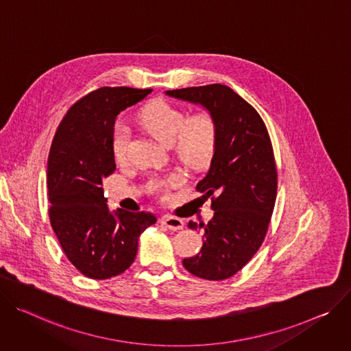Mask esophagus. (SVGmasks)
<instances>
[{
    "mask_svg": "<svg viewBox=\"0 0 351 351\" xmlns=\"http://www.w3.org/2000/svg\"><path fill=\"white\" fill-rule=\"evenodd\" d=\"M162 223L169 228V230H173V231H177V230H182L184 227V221L178 217H174V216H170V215H166L162 217Z\"/></svg>",
    "mask_w": 351,
    "mask_h": 351,
    "instance_id": "esophagus-1",
    "label": "esophagus"
}]
</instances>
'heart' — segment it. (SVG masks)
Segmentation results:
<instances>
[{"label": "heart", "instance_id": "b5f03b06", "mask_svg": "<svg viewBox=\"0 0 351 351\" xmlns=\"http://www.w3.org/2000/svg\"><path fill=\"white\" fill-rule=\"evenodd\" d=\"M142 127L159 142L171 145L176 141V150L180 159L192 167L205 166L215 152L217 128L209 112H197L186 119V114L177 106L158 99L147 103L139 112ZM130 142V127L119 120L111 132V147L117 162H123L127 156ZM177 181L171 177L167 181L154 182V191H162Z\"/></svg>", "mask_w": 351, "mask_h": 351}]
</instances>
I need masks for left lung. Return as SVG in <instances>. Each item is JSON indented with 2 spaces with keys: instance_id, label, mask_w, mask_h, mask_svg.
<instances>
[{
  "instance_id": "1",
  "label": "left lung",
  "mask_w": 351,
  "mask_h": 351,
  "mask_svg": "<svg viewBox=\"0 0 351 351\" xmlns=\"http://www.w3.org/2000/svg\"><path fill=\"white\" fill-rule=\"evenodd\" d=\"M167 96L198 104L215 119L216 146L209 170L197 191L212 197L213 217L189 221L204 230L198 255L185 258L184 267L206 280L234 276L256 254L275 208L278 171L271 142L256 110L226 85L167 90Z\"/></svg>"
}]
</instances>
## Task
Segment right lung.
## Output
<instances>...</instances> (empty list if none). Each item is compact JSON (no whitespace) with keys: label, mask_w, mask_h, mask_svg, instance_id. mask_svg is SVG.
<instances>
[{"label":"right lung","mask_w":351,"mask_h":351,"mask_svg":"<svg viewBox=\"0 0 351 351\" xmlns=\"http://www.w3.org/2000/svg\"><path fill=\"white\" fill-rule=\"evenodd\" d=\"M152 89L100 88L65 114L54 135L47 188L50 221L69 259L96 280L121 275L134 262L142 232L156 223L149 212H111L103 178L115 170L111 132L117 115Z\"/></svg>","instance_id":"1"}]
</instances>
